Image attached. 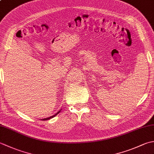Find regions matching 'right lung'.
Masks as SVG:
<instances>
[{"instance_id": "obj_1", "label": "right lung", "mask_w": 154, "mask_h": 154, "mask_svg": "<svg viewBox=\"0 0 154 154\" xmlns=\"http://www.w3.org/2000/svg\"><path fill=\"white\" fill-rule=\"evenodd\" d=\"M61 110H60V111H58V112H57L56 114H55L54 115H53V116H50V117H48V118H45V119H42V120H49V119H52V118H54V116H56L57 114H58V113H60V111H61Z\"/></svg>"}]
</instances>
